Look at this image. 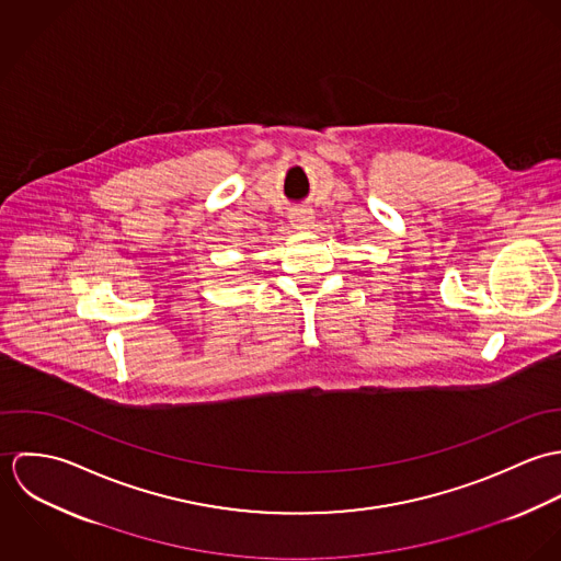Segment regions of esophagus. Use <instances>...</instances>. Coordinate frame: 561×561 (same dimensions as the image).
I'll return each instance as SVG.
<instances>
[{
    "label": "esophagus",
    "mask_w": 561,
    "mask_h": 561,
    "mask_svg": "<svg viewBox=\"0 0 561 561\" xmlns=\"http://www.w3.org/2000/svg\"><path fill=\"white\" fill-rule=\"evenodd\" d=\"M289 220L296 229H309L313 225V211L305 209V207H298L289 214Z\"/></svg>",
    "instance_id": "obj_1"
}]
</instances>
